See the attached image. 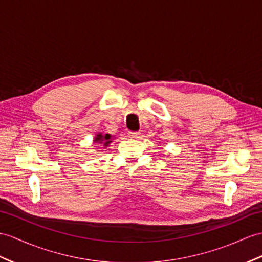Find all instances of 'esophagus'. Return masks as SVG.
Listing matches in <instances>:
<instances>
[{
	"label": "esophagus",
	"mask_w": 262,
	"mask_h": 262,
	"mask_svg": "<svg viewBox=\"0 0 262 262\" xmlns=\"http://www.w3.org/2000/svg\"><path fill=\"white\" fill-rule=\"evenodd\" d=\"M129 136H130V138L138 139V138H140V136H141V132H138V131H130V132H129Z\"/></svg>",
	"instance_id": "1"
}]
</instances>
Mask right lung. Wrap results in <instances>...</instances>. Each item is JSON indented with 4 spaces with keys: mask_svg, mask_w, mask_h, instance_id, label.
<instances>
[{
    "mask_svg": "<svg viewBox=\"0 0 262 262\" xmlns=\"http://www.w3.org/2000/svg\"><path fill=\"white\" fill-rule=\"evenodd\" d=\"M94 142H99V143H103V145L104 146H106V145H109V143H111L112 141H111V136L110 135H105V136H103V135H98L97 137H95V139H94Z\"/></svg>",
    "mask_w": 262,
    "mask_h": 262,
    "instance_id": "right-lung-1",
    "label": "right lung"
}]
</instances>
